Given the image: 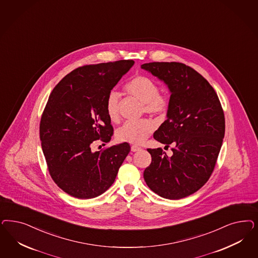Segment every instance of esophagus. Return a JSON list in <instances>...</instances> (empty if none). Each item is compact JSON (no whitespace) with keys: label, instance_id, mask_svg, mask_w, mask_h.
<instances>
[{"label":"esophagus","instance_id":"1","mask_svg":"<svg viewBox=\"0 0 258 258\" xmlns=\"http://www.w3.org/2000/svg\"><path fill=\"white\" fill-rule=\"evenodd\" d=\"M141 150H142V148L139 147L138 145H132L131 146V151L132 152H138V151H141Z\"/></svg>","mask_w":258,"mask_h":258}]
</instances>
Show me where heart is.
Returning <instances> with one entry per match:
<instances>
[{
  "label": "heart",
  "instance_id": "obj_1",
  "mask_svg": "<svg viewBox=\"0 0 258 258\" xmlns=\"http://www.w3.org/2000/svg\"><path fill=\"white\" fill-rule=\"evenodd\" d=\"M125 91L140 100L146 113L155 116H163L168 109V100L159 94L157 83L145 76H137L125 84ZM118 96L115 92L109 94L105 110L109 119L116 122L119 119ZM155 129V124L149 119L127 121L116 130V139L119 142L141 144Z\"/></svg>",
  "mask_w": 258,
  "mask_h": 258
}]
</instances>
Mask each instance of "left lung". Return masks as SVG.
<instances>
[{"instance_id":"obj_1","label":"left lung","mask_w":258,"mask_h":258,"mask_svg":"<svg viewBox=\"0 0 258 258\" xmlns=\"http://www.w3.org/2000/svg\"><path fill=\"white\" fill-rule=\"evenodd\" d=\"M142 68L170 90L167 119L154 139L174 146L171 157L161 148L148 149L152 162L144 180L161 198L180 200L199 191L214 171L224 139L223 109L212 85L191 67L149 62Z\"/></svg>"}]
</instances>
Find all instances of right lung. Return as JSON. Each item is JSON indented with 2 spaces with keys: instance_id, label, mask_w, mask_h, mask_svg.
Segmentation results:
<instances>
[{
  "instance_id": "add662e5",
  "label": "right lung",
  "mask_w": 258,
  "mask_h": 258,
  "mask_svg": "<svg viewBox=\"0 0 258 258\" xmlns=\"http://www.w3.org/2000/svg\"><path fill=\"white\" fill-rule=\"evenodd\" d=\"M134 63L123 59L79 67L50 94L40 123L42 152L54 182L74 198L89 200L108 190L130 152L127 142L98 152L91 144L110 142L106 100Z\"/></svg>"
}]
</instances>
